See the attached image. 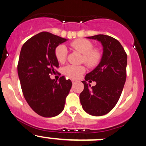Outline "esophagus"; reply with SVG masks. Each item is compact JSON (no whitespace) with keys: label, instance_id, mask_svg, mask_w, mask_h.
Listing matches in <instances>:
<instances>
[{"label":"esophagus","instance_id":"34e87169","mask_svg":"<svg viewBox=\"0 0 146 146\" xmlns=\"http://www.w3.org/2000/svg\"><path fill=\"white\" fill-rule=\"evenodd\" d=\"M72 83H73V84H74L75 82H76V80H72Z\"/></svg>","mask_w":146,"mask_h":146}]
</instances>
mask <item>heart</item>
Wrapping results in <instances>:
<instances>
[{
    "instance_id": "b5f03b06",
    "label": "heart",
    "mask_w": 146,
    "mask_h": 146,
    "mask_svg": "<svg viewBox=\"0 0 146 146\" xmlns=\"http://www.w3.org/2000/svg\"><path fill=\"white\" fill-rule=\"evenodd\" d=\"M73 49L82 54V62L90 68H95L100 64L102 58V52L98 48H93L91 41L84 38H78L70 43ZM68 50L64 44L58 45L55 49V55L59 63H64L66 59ZM64 74L70 78L76 79L85 72L83 65H68L63 70Z\"/></svg>"
}]
</instances>
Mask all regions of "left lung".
<instances>
[{
  "label": "left lung",
  "instance_id": "8db88e82",
  "mask_svg": "<svg viewBox=\"0 0 146 146\" xmlns=\"http://www.w3.org/2000/svg\"><path fill=\"white\" fill-rule=\"evenodd\" d=\"M87 38L102 43L103 55L98 66L82 81L84 90L80 94V104L90 115L103 116L114 108L121 95L127 77V55L114 38L104 35ZM92 80L96 82L94 87L87 83Z\"/></svg>",
  "mask_w": 146,
  "mask_h": 146
}]
</instances>
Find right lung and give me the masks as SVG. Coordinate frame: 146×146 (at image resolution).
Returning a JSON list of instances; mask_svg holds the SVG:
<instances>
[{
	"mask_svg": "<svg viewBox=\"0 0 146 146\" xmlns=\"http://www.w3.org/2000/svg\"><path fill=\"white\" fill-rule=\"evenodd\" d=\"M66 40L42 32L28 39L21 47L17 65L21 90L28 105L41 116L50 118L62 112L72 84L64 76L59 81L50 78L59 67L55 48Z\"/></svg>",
	"mask_w": 146,
	"mask_h": 146,
	"instance_id": "1",
	"label": "right lung"
}]
</instances>
